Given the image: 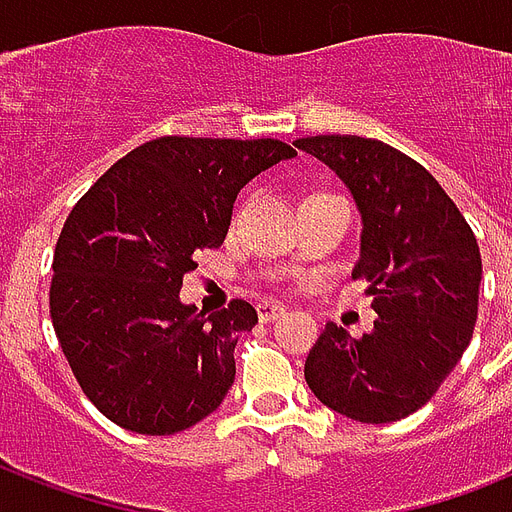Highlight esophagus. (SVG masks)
Listing matches in <instances>:
<instances>
[{"label": "esophagus", "mask_w": 512, "mask_h": 512, "mask_svg": "<svg viewBox=\"0 0 512 512\" xmlns=\"http://www.w3.org/2000/svg\"><path fill=\"white\" fill-rule=\"evenodd\" d=\"M287 311L284 305L279 303H271V300H265V303L257 305V316H260V321H273V319H279L281 313Z\"/></svg>", "instance_id": "1"}]
</instances>
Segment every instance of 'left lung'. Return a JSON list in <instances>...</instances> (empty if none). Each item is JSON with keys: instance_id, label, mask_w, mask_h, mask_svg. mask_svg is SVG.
<instances>
[{"instance_id": "8db88e82", "label": "left lung", "mask_w": 512, "mask_h": 512, "mask_svg": "<svg viewBox=\"0 0 512 512\" xmlns=\"http://www.w3.org/2000/svg\"><path fill=\"white\" fill-rule=\"evenodd\" d=\"M295 146L340 177L361 215L353 276L369 281L374 329L329 321L305 358L321 404L356 422H396L428 404L468 350L478 316V241L438 180L388 143L316 135Z\"/></svg>"}]
</instances>
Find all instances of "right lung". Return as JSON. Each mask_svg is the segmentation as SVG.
Returning a JSON list of instances; mask_svg holds the SVG:
<instances>
[{
    "label": "right lung",
    "mask_w": 512,
    "mask_h": 512,
    "mask_svg": "<svg viewBox=\"0 0 512 512\" xmlns=\"http://www.w3.org/2000/svg\"><path fill=\"white\" fill-rule=\"evenodd\" d=\"M297 151L281 140L143 143L71 209L52 257L50 316L84 396L143 436H172L223 404L233 348L257 311L180 303L199 249L220 247L244 185Z\"/></svg>",
    "instance_id": "add662e5"
}]
</instances>
